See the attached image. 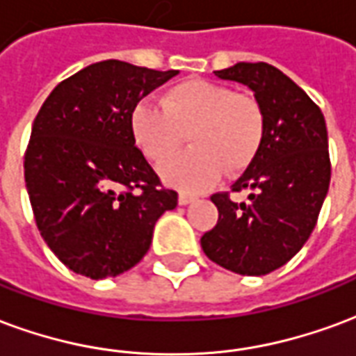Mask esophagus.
<instances>
[{
  "label": "esophagus",
  "instance_id": "esophagus-1",
  "mask_svg": "<svg viewBox=\"0 0 356 356\" xmlns=\"http://www.w3.org/2000/svg\"><path fill=\"white\" fill-rule=\"evenodd\" d=\"M193 201H195V197L189 195V193H184V191L178 195V203L180 204H189V203H193Z\"/></svg>",
  "mask_w": 356,
  "mask_h": 356
}]
</instances>
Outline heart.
Segmentation results:
<instances>
[{
    "mask_svg": "<svg viewBox=\"0 0 356 356\" xmlns=\"http://www.w3.org/2000/svg\"><path fill=\"white\" fill-rule=\"evenodd\" d=\"M134 140L153 163L172 157L189 136L191 149L161 167L176 188L201 191L224 175L243 172L260 152L266 115L252 95L207 79H188L163 96V106L142 100L132 110Z\"/></svg>",
    "mask_w": 356,
    "mask_h": 356,
    "instance_id": "heart-1",
    "label": "heart"
}]
</instances>
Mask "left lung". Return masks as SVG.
<instances>
[{
    "label": "left lung",
    "mask_w": 356,
    "mask_h": 356,
    "mask_svg": "<svg viewBox=\"0 0 356 356\" xmlns=\"http://www.w3.org/2000/svg\"><path fill=\"white\" fill-rule=\"evenodd\" d=\"M214 74L252 90L266 129L260 152L232 186L250 189L248 203L225 191L210 197L218 224L201 246L218 266L260 277L292 260L315 229L330 186L328 132L321 108L271 64L238 62Z\"/></svg>",
    "instance_id": "8db88e82"
}]
</instances>
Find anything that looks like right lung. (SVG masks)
Here are the masks:
<instances>
[{
	"label": "right lung",
	"mask_w": 356,
	"mask_h": 356,
	"mask_svg": "<svg viewBox=\"0 0 356 356\" xmlns=\"http://www.w3.org/2000/svg\"><path fill=\"white\" fill-rule=\"evenodd\" d=\"M178 70L102 60L58 83L33 119L24 180L41 237L74 273L108 279L149 250L178 193L134 146L131 115Z\"/></svg>",
	"instance_id": "obj_1"
}]
</instances>
